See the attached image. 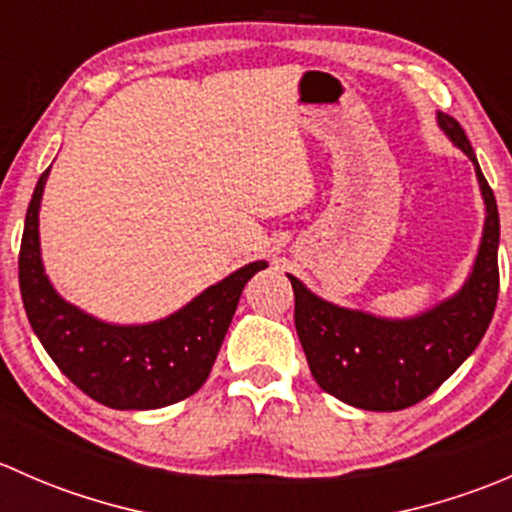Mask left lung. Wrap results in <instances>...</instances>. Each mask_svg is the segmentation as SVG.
I'll list each match as a JSON object with an SVG mask.
<instances>
[{
	"instance_id": "obj_1",
	"label": "left lung",
	"mask_w": 512,
	"mask_h": 512,
	"mask_svg": "<svg viewBox=\"0 0 512 512\" xmlns=\"http://www.w3.org/2000/svg\"><path fill=\"white\" fill-rule=\"evenodd\" d=\"M438 128L476 168L485 203L478 255L461 289L414 317H376L339 307L287 275L294 289V327L314 381L364 411H401L438 389L483 339L498 302L500 218L471 141L456 118L436 113Z\"/></svg>"
}]
</instances>
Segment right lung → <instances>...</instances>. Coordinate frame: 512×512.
<instances>
[{
	"label": "right lung",
	"instance_id": "right-lung-1",
	"mask_svg": "<svg viewBox=\"0 0 512 512\" xmlns=\"http://www.w3.org/2000/svg\"><path fill=\"white\" fill-rule=\"evenodd\" d=\"M49 170L34 188L19 250V289L41 347L84 394L108 409H163L193 396L213 369L242 287L267 262L240 267L156 322H103L66 302L44 272L39 210Z\"/></svg>",
	"mask_w": 512,
	"mask_h": 512
}]
</instances>
